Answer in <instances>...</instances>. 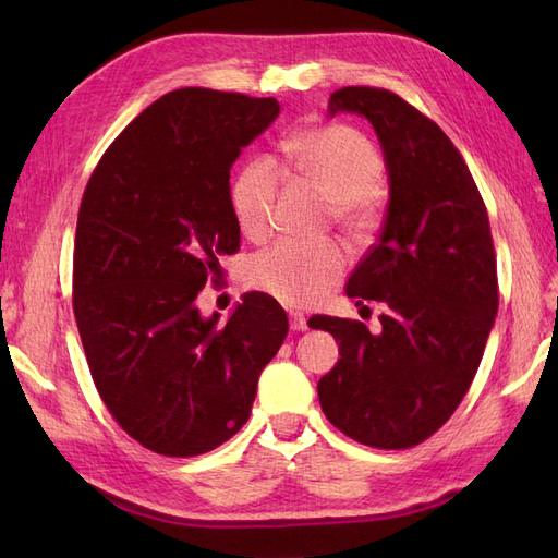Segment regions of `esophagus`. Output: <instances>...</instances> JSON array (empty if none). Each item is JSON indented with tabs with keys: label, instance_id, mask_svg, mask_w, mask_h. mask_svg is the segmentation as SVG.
<instances>
[{
	"label": "esophagus",
	"instance_id": "obj_1",
	"mask_svg": "<svg viewBox=\"0 0 558 558\" xmlns=\"http://www.w3.org/2000/svg\"><path fill=\"white\" fill-rule=\"evenodd\" d=\"M291 330L300 332V330H307V320H305V314L300 312H291Z\"/></svg>",
	"mask_w": 558,
	"mask_h": 558
}]
</instances>
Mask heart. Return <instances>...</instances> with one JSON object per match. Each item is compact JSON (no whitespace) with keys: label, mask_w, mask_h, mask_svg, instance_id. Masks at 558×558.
<instances>
[{"label":"heart","mask_w":558,"mask_h":558,"mask_svg":"<svg viewBox=\"0 0 558 558\" xmlns=\"http://www.w3.org/2000/svg\"><path fill=\"white\" fill-rule=\"evenodd\" d=\"M298 179L330 199V209L353 238L373 230V191L384 177V158L365 134L351 125H307L286 142ZM281 172L269 158L248 160L232 185V209L240 230L263 240L272 230ZM347 269L344 251L332 244L283 242L248 263V283L289 307H307L324 298Z\"/></svg>","instance_id":"b5f03b06"}]
</instances>
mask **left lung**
Instances as JSON below:
<instances>
[{
  "mask_svg": "<svg viewBox=\"0 0 558 558\" xmlns=\"http://www.w3.org/2000/svg\"><path fill=\"white\" fill-rule=\"evenodd\" d=\"M330 116L373 123L388 170L379 242L353 269L347 295L379 326L316 316L310 328L340 342L318 381L330 424L367 447L410 449L440 430L475 379L498 312L488 214L459 148L428 116L391 90H335Z\"/></svg>",
  "mask_w": 558,
  "mask_h": 558,
  "instance_id": "1",
  "label": "left lung"
}]
</instances>
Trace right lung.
Listing matches in <instances>:
<instances>
[{
    "label": "right lung",
    "mask_w": 558,
    "mask_h": 558,
    "mask_svg": "<svg viewBox=\"0 0 558 558\" xmlns=\"http://www.w3.org/2000/svg\"><path fill=\"white\" fill-rule=\"evenodd\" d=\"M279 111L275 97L167 93L111 142L83 193L72 293L83 351L118 426L156 453L230 440L289 332L267 293H246L226 324L197 310L218 258L240 248L230 167Z\"/></svg>",
    "instance_id": "add662e5"
}]
</instances>
